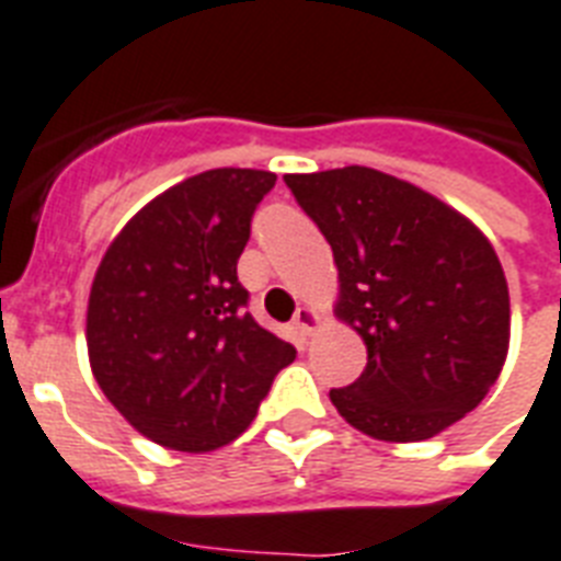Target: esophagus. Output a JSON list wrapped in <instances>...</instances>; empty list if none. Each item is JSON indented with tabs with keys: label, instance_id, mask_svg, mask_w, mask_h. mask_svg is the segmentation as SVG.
<instances>
[{
	"label": "esophagus",
	"instance_id": "34e87169",
	"mask_svg": "<svg viewBox=\"0 0 561 561\" xmlns=\"http://www.w3.org/2000/svg\"><path fill=\"white\" fill-rule=\"evenodd\" d=\"M294 328L302 336H313V334H317V328H320V313L313 311V308H308V305H302V308H296Z\"/></svg>",
	"mask_w": 561,
	"mask_h": 561
}]
</instances>
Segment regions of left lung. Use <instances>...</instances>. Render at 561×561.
<instances>
[{"label":"left lung","instance_id":"obj_1","mask_svg":"<svg viewBox=\"0 0 561 561\" xmlns=\"http://www.w3.org/2000/svg\"><path fill=\"white\" fill-rule=\"evenodd\" d=\"M334 250L336 320L368 363L331 403L354 430L414 444L486 398L510 348V294L493 244L470 218L368 167L285 175Z\"/></svg>","mask_w":561,"mask_h":561}]
</instances>
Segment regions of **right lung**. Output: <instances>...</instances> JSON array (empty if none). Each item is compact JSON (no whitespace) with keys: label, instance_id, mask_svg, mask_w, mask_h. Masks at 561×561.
<instances>
[{"label":"right lung","instance_id":"obj_1","mask_svg":"<svg viewBox=\"0 0 561 561\" xmlns=\"http://www.w3.org/2000/svg\"><path fill=\"white\" fill-rule=\"evenodd\" d=\"M265 170H207L154 195L100 259L85 311L91 375L154 444L213 453L256 417L296 348L248 313L236 265Z\"/></svg>","mask_w":561,"mask_h":561}]
</instances>
